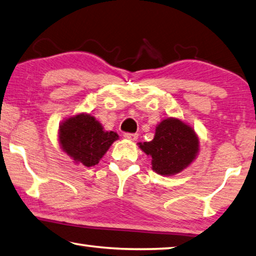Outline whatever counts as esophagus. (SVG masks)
Masks as SVG:
<instances>
[{"label": "esophagus", "instance_id": "1", "mask_svg": "<svg viewBox=\"0 0 256 256\" xmlns=\"http://www.w3.org/2000/svg\"><path fill=\"white\" fill-rule=\"evenodd\" d=\"M124 137L126 138V140H128L130 142H135V140H137L138 135H137V134H124Z\"/></svg>", "mask_w": 256, "mask_h": 256}]
</instances>
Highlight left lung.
Here are the masks:
<instances>
[{
    "label": "left lung",
    "instance_id": "8db88e82",
    "mask_svg": "<svg viewBox=\"0 0 256 256\" xmlns=\"http://www.w3.org/2000/svg\"><path fill=\"white\" fill-rule=\"evenodd\" d=\"M138 146L152 158L154 172L171 176L181 173L196 158L200 140L190 124L170 116L156 126L153 140L138 142Z\"/></svg>",
    "mask_w": 256,
    "mask_h": 256
}]
</instances>
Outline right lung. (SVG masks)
I'll return each mask as SVG.
<instances>
[{"label": "right lung", "mask_w": 256, "mask_h": 256, "mask_svg": "<svg viewBox=\"0 0 256 256\" xmlns=\"http://www.w3.org/2000/svg\"><path fill=\"white\" fill-rule=\"evenodd\" d=\"M119 136L114 132H106L91 114L68 116L58 129V142L62 152L76 164L90 168L96 165Z\"/></svg>", "instance_id": "obj_1"}]
</instances>
